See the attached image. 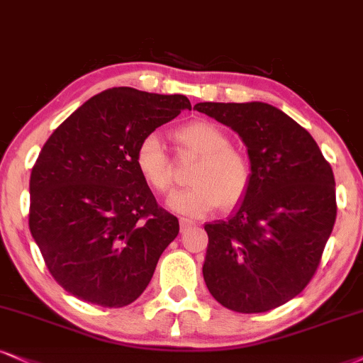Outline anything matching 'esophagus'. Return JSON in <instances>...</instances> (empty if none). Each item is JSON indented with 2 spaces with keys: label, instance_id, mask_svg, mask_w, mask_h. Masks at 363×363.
I'll return each mask as SVG.
<instances>
[{
  "label": "esophagus",
  "instance_id": "34e87169",
  "mask_svg": "<svg viewBox=\"0 0 363 363\" xmlns=\"http://www.w3.org/2000/svg\"><path fill=\"white\" fill-rule=\"evenodd\" d=\"M195 223L191 222V220H186V218H180V229H182V232H185V230H189L190 227H194Z\"/></svg>",
  "mask_w": 363,
  "mask_h": 363
}]
</instances>
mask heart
I'll return each mask as SVG.
<instances>
[{
	"instance_id": "obj_1",
	"label": "heart",
	"mask_w": 363,
	"mask_h": 363,
	"mask_svg": "<svg viewBox=\"0 0 363 363\" xmlns=\"http://www.w3.org/2000/svg\"><path fill=\"white\" fill-rule=\"evenodd\" d=\"M177 141L186 153L200 158L190 174L191 186L169 195L168 207L174 213L199 218L218 205L229 208L239 203L250 186V164L242 153L230 147L223 129L208 121H195L177 131ZM138 173L151 189L168 191L173 185V172L161 138L146 134L134 153Z\"/></svg>"
}]
</instances>
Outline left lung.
Here are the masks:
<instances>
[{
    "instance_id": "8db88e82",
    "label": "left lung",
    "mask_w": 363,
    "mask_h": 363,
    "mask_svg": "<svg viewBox=\"0 0 363 363\" xmlns=\"http://www.w3.org/2000/svg\"><path fill=\"white\" fill-rule=\"evenodd\" d=\"M247 147L250 186L225 220L205 223L203 279L222 306L264 313L298 296L337 218L335 178L311 134L266 102H199Z\"/></svg>"
}]
</instances>
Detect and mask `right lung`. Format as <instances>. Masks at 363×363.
<instances>
[{"instance_id":"add662e5","label":"right lung","mask_w":363,"mask_h":363,"mask_svg":"<svg viewBox=\"0 0 363 363\" xmlns=\"http://www.w3.org/2000/svg\"><path fill=\"white\" fill-rule=\"evenodd\" d=\"M191 109L185 96L113 87L58 126L30 177V232L72 296L123 308L150 284L180 223L134 164L140 141Z\"/></svg>"}]
</instances>
